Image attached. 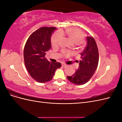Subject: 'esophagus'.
I'll return each mask as SVG.
<instances>
[{"mask_svg": "<svg viewBox=\"0 0 122 122\" xmlns=\"http://www.w3.org/2000/svg\"><path fill=\"white\" fill-rule=\"evenodd\" d=\"M61 66H62V67H66V66H67V65H66L65 64H61Z\"/></svg>", "mask_w": 122, "mask_h": 122, "instance_id": "obj_1", "label": "esophagus"}]
</instances>
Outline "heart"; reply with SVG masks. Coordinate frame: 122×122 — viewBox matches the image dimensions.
I'll return each mask as SVG.
<instances>
[{
	"mask_svg": "<svg viewBox=\"0 0 122 122\" xmlns=\"http://www.w3.org/2000/svg\"><path fill=\"white\" fill-rule=\"evenodd\" d=\"M65 34L68 38L77 45H81L83 44L85 39L84 32L80 29L76 28H68L66 29ZM65 35L63 31L60 30L54 32L51 36V45L54 47L58 46L61 42V40ZM64 56H68L71 54V52L69 51L63 50L61 52Z\"/></svg>",
	"mask_w": 122,
	"mask_h": 122,
	"instance_id": "b5f03b06",
	"label": "heart"
}]
</instances>
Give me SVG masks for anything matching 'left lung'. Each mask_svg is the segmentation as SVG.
Returning a JSON list of instances; mask_svg holds the SVG:
<instances>
[{"instance_id":"1","label":"left lung","mask_w":122,"mask_h":122,"mask_svg":"<svg viewBox=\"0 0 122 122\" xmlns=\"http://www.w3.org/2000/svg\"><path fill=\"white\" fill-rule=\"evenodd\" d=\"M87 41L86 48L80 53L79 69L73 75L67 76L70 82L76 85H82L89 81L98 67L99 51L96 42L92 36H87Z\"/></svg>"}]
</instances>
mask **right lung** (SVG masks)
<instances>
[{
    "label": "right lung",
    "mask_w": 122,
    "mask_h": 122,
    "mask_svg": "<svg viewBox=\"0 0 122 122\" xmlns=\"http://www.w3.org/2000/svg\"><path fill=\"white\" fill-rule=\"evenodd\" d=\"M54 27H43L29 36L24 48V63L32 78L40 83L52 79L55 72L61 67L60 62H50L45 57L51 47L50 38Z\"/></svg>",
    "instance_id": "right-lung-1"
}]
</instances>
